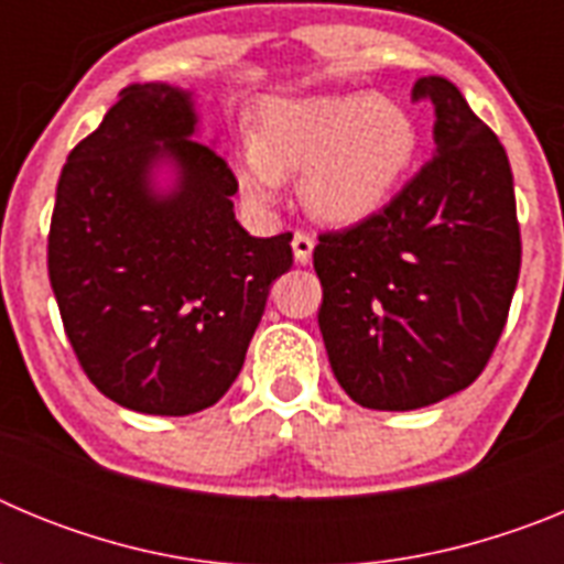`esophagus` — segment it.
Wrapping results in <instances>:
<instances>
[{"instance_id": "obj_1", "label": "esophagus", "mask_w": 564, "mask_h": 564, "mask_svg": "<svg viewBox=\"0 0 564 564\" xmlns=\"http://www.w3.org/2000/svg\"><path fill=\"white\" fill-rule=\"evenodd\" d=\"M291 246H293V257H296L299 265H307V262H311V257H313V237H311V234L296 231V234H293Z\"/></svg>"}]
</instances>
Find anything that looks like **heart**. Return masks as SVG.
Segmentation results:
<instances>
[{
  "instance_id": "heart-1",
  "label": "heart",
  "mask_w": 564,
  "mask_h": 564,
  "mask_svg": "<svg viewBox=\"0 0 564 564\" xmlns=\"http://www.w3.org/2000/svg\"><path fill=\"white\" fill-rule=\"evenodd\" d=\"M417 147L415 118L372 93L279 98L262 107L257 138L242 141L234 174L253 208H271L285 174L302 172L299 194L307 212L350 226L390 200Z\"/></svg>"
}]
</instances>
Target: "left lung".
Masks as SVG:
<instances>
[{
    "mask_svg": "<svg viewBox=\"0 0 564 564\" xmlns=\"http://www.w3.org/2000/svg\"><path fill=\"white\" fill-rule=\"evenodd\" d=\"M435 158L378 214L318 237V327L333 376L367 410H421L488 364L520 279L514 177L460 89L423 76Z\"/></svg>",
    "mask_w": 564,
    "mask_h": 564,
    "instance_id": "obj_1",
    "label": "left lung"
}]
</instances>
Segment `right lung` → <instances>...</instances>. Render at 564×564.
Here are the masks:
<instances>
[{"label": "right lung", "mask_w": 564, "mask_h": 564, "mask_svg": "<svg viewBox=\"0 0 564 564\" xmlns=\"http://www.w3.org/2000/svg\"><path fill=\"white\" fill-rule=\"evenodd\" d=\"M192 93L129 84L62 169L47 237L50 285L84 372L143 415H192L242 370L291 237H251L237 177L194 141ZM169 165L172 189L153 172Z\"/></svg>", "instance_id": "right-lung-1"}]
</instances>
